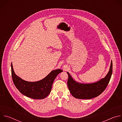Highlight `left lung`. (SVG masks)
Listing matches in <instances>:
<instances>
[{"mask_svg":"<svg viewBox=\"0 0 122 122\" xmlns=\"http://www.w3.org/2000/svg\"><path fill=\"white\" fill-rule=\"evenodd\" d=\"M112 73V62L111 61L109 72L100 81L92 83H81L74 81L68 72L67 86L71 94L75 98L88 99L100 95L107 87Z\"/></svg>","mask_w":122,"mask_h":122,"instance_id":"8db88e82","label":"left lung"}]
</instances>
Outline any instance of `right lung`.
<instances>
[{
	"label": "right lung",
	"instance_id": "right-lung-1",
	"mask_svg": "<svg viewBox=\"0 0 122 122\" xmlns=\"http://www.w3.org/2000/svg\"><path fill=\"white\" fill-rule=\"evenodd\" d=\"M11 68L12 81L17 89L24 95L36 99H44L50 94L55 79L58 74L63 71L60 69H56L51 71L41 81L30 82L22 79L15 74L12 63Z\"/></svg>",
	"mask_w": 122,
	"mask_h": 122
}]
</instances>
